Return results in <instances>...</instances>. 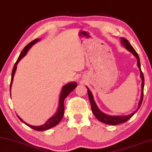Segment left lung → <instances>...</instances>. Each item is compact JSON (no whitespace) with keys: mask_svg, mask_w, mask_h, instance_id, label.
<instances>
[{"mask_svg":"<svg viewBox=\"0 0 152 152\" xmlns=\"http://www.w3.org/2000/svg\"><path fill=\"white\" fill-rule=\"evenodd\" d=\"M121 39V43L124 46L126 47V49L127 50H128L129 52H131L133 55H134L135 57H136L137 60V65L138 66V67L140 69V77L142 78V94H141V97H140V101L139 102V104H138V107L136 111H135L134 113L130 114L129 115L127 116H111V115H107V114H105L104 113H103L102 111H101L99 108L97 107V106L95 103L94 97H93V95L91 94V92L90 91V90L89 88H87V92H88V96H89V102L90 103H91V110H92V112L94 113L95 116L96 117L97 119L99 120V121L102 122L103 124H108V125H113V126H116V125L120 124L122 123H124V122H126L127 121H128L129 119L132 118V117L134 115V114L137 112V110H139L141 105H142V101H143V87H144V77H143V74L142 73V70H141V65H140V57L138 56L137 52L135 51V49L133 48V47L131 45V44L129 43V41H127L126 39L125 38H122Z\"/></svg>","mask_w":152,"mask_h":152,"instance_id":"8db88e82","label":"left lung"}]
</instances>
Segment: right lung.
Returning <instances> with one entry per match:
<instances>
[{
	"instance_id": "right-lung-1",
	"label": "right lung",
	"mask_w": 152,
	"mask_h": 152,
	"mask_svg": "<svg viewBox=\"0 0 152 152\" xmlns=\"http://www.w3.org/2000/svg\"><path fill=\"white\" fill-rule=\"evenodd\" d=\"M39 40L40 39H34V41H31L30 43H28L25 48H24L23 51L21 52V53L19 55V57H18L17 62L15 63L14 67H13V69H12V75H11V81H10V90L11 89V86H12V83L13 81V77H14L16 69H17V64L20 61L21 58L25 57V56L26 55L28 50L31 49V47L33 46L34 44H35L37 42H38ZM77 86V84L75 82H71V83H69L68 84L65 85V86L63 87L62 91H61V95H60L59 100H58V107L57 112H56L55 115H53L52 118H50L45 124L42 125V126H31V125L26 124V122L24 121L23 119L20 118V117H18L17 115L18 119H19L20 120L23 122V123L26 124V126H28V127H30L31 128L33 129L34 130H37V131H45V130L50 129V128H52V127L56 126L61 121V119H62L63 115H64V110H65V107H64V101H65V98L68 96L69 94H70L71 92L73 91L75 89Z\"/></svg>"
}]
</instances>
